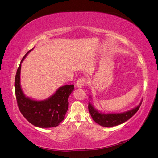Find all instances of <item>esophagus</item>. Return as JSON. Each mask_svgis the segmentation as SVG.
<instances>
[{"label": "esophagus", "mask_w": 158, "mask_h": 158, "mask_svg": "<svg viewBox=\"0 0 158 158\" xmlns=\"http://www.w3.org/2000/svg\"><path fill=\"white\" fill-rule=\"evenodd\" d=\"M86 83V79L85 78H80L77 81L76 85L77 87H81L84 84Z\"/></svg>", "instance_id": "obj_1"}]
</instances>
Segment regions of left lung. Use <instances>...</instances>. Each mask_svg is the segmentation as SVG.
Returning a JSON list of instances; mask_svg holds the SVG:
<instances>
[{"label":"left lung","instance_id":"left-lung-1","mask_svg":"<svg viewBox=\"0 0 158 158\" xmlns=\"http://www.w3.org/2000/svg\"><path fill=\"white\" fill-rule=\"evenodd\" d=\"M141 104V102L138 106L131 110L118 114H106L99 112L96 109L94 108L93 105L90 102L88 105V109H89V112L93 120L96 123L102 127H112L123 124L130 119L139 110Z\"/></svg>","mask_w":158,"mask_h":158}]
</instances>
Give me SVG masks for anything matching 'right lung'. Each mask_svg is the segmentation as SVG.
I'll return each mask as SVG.
<instances>
[{"label": "right lung", "instance_id": "add662e5", "mask_svg": "<svg viewBox=\"0 0 158 158\" xmlns=\"http://www.w3.org/2000/svg\"><path fill=\"white\" fill-rule=\"evenodd\" d=\"M30 50L22 58L21 63ZM19 64L15 79V90L17 106L21 113L33 125L40 128L57 127L64 118L68 110V98L74 89V85H64L58 88L54 95L42 101H35L26 97L20 85Z\"/></svg>", "mask_w": 158, "mask_h": 158}]
</instances>
